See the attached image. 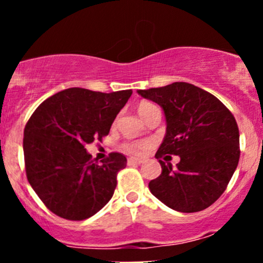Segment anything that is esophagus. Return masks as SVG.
Segmentation results:
<instances>
[{
	"instance_id": "obj_1",
	"label": "esophagus",
	"mask_w": 263,
	"mask_h": 263,
	"mask_svg": "<svg viewBox=\"0 0 263 263\" xmlns=\"http://www.w3.org/2000/svg\"><path fill=\"white\" fill-rule=\"evenodd\" d=\"M127 163H128V165H140V164L144 163V160H142V159H137V158H129Z\"/></svg>"
}]
</instances>
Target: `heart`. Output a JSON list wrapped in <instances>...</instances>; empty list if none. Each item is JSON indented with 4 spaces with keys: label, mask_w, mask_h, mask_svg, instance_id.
<instances>
[{
    "label": "heart",
    "mask_w": 263,
    "mask_h": 263,
    "mask_svg": "<svg viewBox=\"0 0 263 263\" xmlns=\"http://www.w3.org/2000/svg\"><path fill=\"white\" fill-rule=\"evenodd\" d=\"M156 108L155 105L151 104V103H141L139 105V115L141 117H145L150 112L151 109ZM150 147V142L147 141H134V142H127V144L123 145V148L129 154H135V155H140V154L145 153L147 148Z\"/></svg>",
    "instance_id": "b5f03b06"
}]
</instances>
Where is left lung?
<instances>
[{
  "mask_svg": "<svg viewBox=\"0 0 263 263\" xmlns=\"http://www.w3.org/2000/svg\"><path fill=\"white\" fill-rule=\"evenodd\" d=\"M137 92L160 105L165 116L166 132L156 159L181 158L176 168L159 160L161 174L148 183L150 192L176 211L205 210L222 195L238 166L234 116L216 97L188 82Z\"/></svg>",
  "mask_w": 263,
  "mask_h": 263,
  "instance_id": "8db88e82",
  "label": "left lung"
}]
</instances>
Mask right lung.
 I'll list each match as a JSON object with an SVG mask.
<instances>
[{
    "mask_svg": "<svg viewBox=\"0 0 263 263\" xmlns=\"http://www.w3.org/2000/svg\"><path fill=\"white\" fill-rule=\"evenodd\" d=\"M131 94L70 87L44 100L31 115L24 129L26 177L52 213L85 220L109 202L126 156L112 153L98 164L85 146L109 134Z\"/></svg>",
    "mask_w": 263,
    "mask_h": 263,
    "instance_id": "add662e5",
    "label": "right lung"
}]
</instances>
